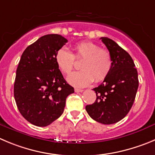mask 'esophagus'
Masks as SVG:
<instances>
[{
    "instance_id": "obj_1",
    "label": "esophagus",
    "mask_w": 155,
    "mask_h": 155,
    "mask_svg": "<svg viewBox=\"0 0 155 155\" xmlns=\"http://www.w3.org/2000/svg\"><path fill=\"white\" fill-rule=\"evenodd\" d=\"M75 92H83V89L75 88Z\"/></svg>"
}]
</instances>
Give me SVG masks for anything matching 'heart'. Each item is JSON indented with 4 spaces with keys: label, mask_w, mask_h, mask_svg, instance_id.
Segmentation results:
<instances>
[{
    "label": "heart",
    "mask_w": 155,
    "mask_h": 155,
    "mask_svg": "<svg viewBox=\"0 0 155 155\" xmlns=\"http://www.w3.org/2000/svg\"><path fill=\"white\" fill-rule=\"evenodd\" d=\"M73 54L66 48L58 50L55 60L59 69L65 74H69L74 67L75 59L80 60L81 70L71 73L67 81L76 87H85L92 82L104 80L110 72L112 60L109 52L101 49L92 42H81L73 47Z\"/></svg>",
    "instance_id": "1"
}]
</instances>
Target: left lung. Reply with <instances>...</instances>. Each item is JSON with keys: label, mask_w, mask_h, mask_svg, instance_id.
<instances>
[{"label": "left lung", "mask_w": 155, "mask_h": 155, "mask_svg": "<svg viewBox=\"0 0 155 155\" xmlns=\"http://www.w3.org/2000/svg\"><path fill=\"white\" fill-rule=\"evenodd\" d=\"M100 39L111 54L112 66L102 84L93 89L96 99L86 110L95 121L111 125L125 118L132 107L138 88V71L128 53L108 37Z\"/></svg>", "instance_id": "obj_1"}]
</instances>
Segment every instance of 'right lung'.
Listing matches in <instances>:
<instances>
[{
    "label": "right lung",
    "instance_id": "add662e5",
    "mask_svg": "<svg viewBox=\"0 0 155 155\" xmlns=\"http://www.w3.org/2000/svg\"><path fill=\"white\" fill-rule=\"evenodd\" d=\"M67 41L59 34L43 36L26 48L19 62L14 99L22 116L36 126H47L60 118L66 98L74 92L55 60Z\"/></svg>",
    "mask_w": 155,
    "mask_h": 155
}]
</instances>
